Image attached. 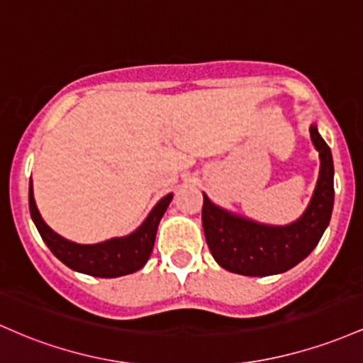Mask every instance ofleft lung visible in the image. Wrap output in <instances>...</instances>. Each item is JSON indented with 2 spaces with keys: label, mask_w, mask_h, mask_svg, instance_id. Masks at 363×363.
Wrapping results in <instances>:
<instances>
[{
  "label": "left lung",
  "mask_w": 363,
  "mask_h": 363,
  "mask_svg": "<svg viewBox=\"0 0 363 363\" xmlns=\"http://www.w3.org/2000/svg\"><path fill=\"white\" fill-rule=\"evenodd\" d=\"M313 147L319 150V178L305 213L286 226L252 221L216 206L203 194L202 226L216 262L243 276H272L302 262L317 247L329 225L335 203V164L331 149L311 125Z\"/></svg>",
  "instance_id": "left-lung-1"
}]
</instances>
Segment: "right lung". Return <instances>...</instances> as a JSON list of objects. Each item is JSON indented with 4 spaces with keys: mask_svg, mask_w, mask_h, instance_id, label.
Here are the masks:
<instances>
[{
    "mask_svg": "<svg viewBox=\"0 0 363 363\" xmlns=\"http://www.w3.org/2000/svg\"><path fill=\"white\" fill-rule=\"evenodd\" d=\"M171 199H173V194L162 197L133 233L94 243V245H82V243L70 242L55 233L44 223L34 201L32 180L28 183V209L44 243L65 266L84 274L96 276V278H118V276L132 274L145 266L156 242L157 226H160L162 214L168 209Z\"/></svg>",
    "mask_w": 363,
    "mask_h": 363,
    "instance_id": "add662e5",
    "label": "right lung"
}]
</instances>
